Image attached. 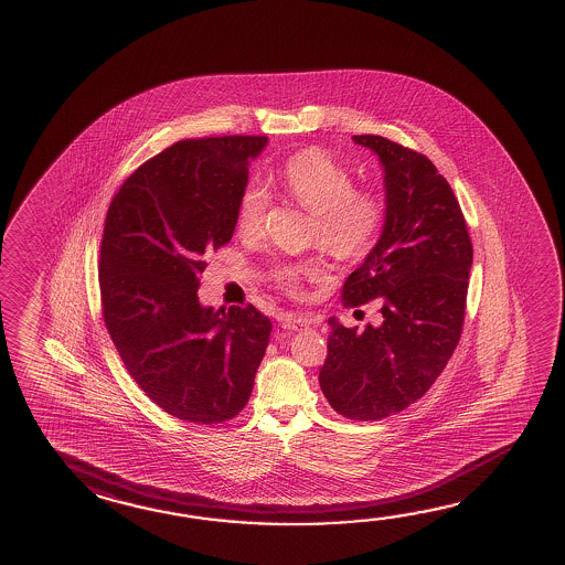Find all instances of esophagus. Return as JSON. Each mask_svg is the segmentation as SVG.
Wrapping results in <instances>:
<instances>
[{
	"mask_svg": "<svg viewBox=\"0 0 565 565\" xmlns=\"http://www.w3.org/2000/svg\"><path fill=\"white\" fill-rule=\"evenodd\" d=\"M279 326L289 331H297V329H303L309 326V319L307 317L294 316V313H286V316L279 317Z\"/></svg>",
	"mask_w": 565,
	"mask_h": 565,
	"instance_id": "1",
	"label": "esophagus"
}]
</instances>
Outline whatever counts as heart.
I'll return each instance as SVG.
<instances>
[{
	"label": "heart",
	"mask_w": 565,
	"mask_h": 565,
	"mask_svg": "<svg viewBox=\"0 0 565 565\" xmlns=\"http://www.w3.org/2000/svg\"><path fill=\"white\" fill-rule=\"evenodd\" d=\"M287 196L313 214L311 239L341 259H359L375 246L385 222V202L375 190L355 189L353 174L323 150L297 152L281 170ZM268 189L249 182L238 202V228L244 236H258L269 209ZM321 266L279 264L274 278L296 291L303 278H316Z\"/></svg>",
	"instance_id": "heart-1"
}]
</instances>
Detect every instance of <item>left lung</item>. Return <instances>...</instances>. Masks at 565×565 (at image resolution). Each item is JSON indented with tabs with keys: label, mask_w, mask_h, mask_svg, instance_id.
Returning <instances> with one entry per match:
<instances>
[{
	"label": "left lung",
	"mask_w": 565,
	"mask_h": 565,
	"mask_svg": "<svg viewBox=\"0 0 565 565\" xmlns=\"http://www.w3.org/2000/svg\"><path fill=\"white\" fill-rule=\"evenodd\" d=\"M385 172V224L347 278V306L381 301L383 321L356 331L331 317L319 385L351 420H379L413 405L455 353L465 323L472 242L455 192L425 154L356 135Z\"/></svg>",
	"instance_id": "obj_1"
}]
</instances>
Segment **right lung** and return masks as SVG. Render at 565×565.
Wrapping results in <instances>:
<instances>
[{"mask_svg": "<svg viewBox=\"0 0 565 565\" xmlns=\"http://www.w3.org/2000/svg\"><path fill=\"white\" fill-rule=\"evenodd\" d=\"M268 137L180 140L135 170L100 242L105 326L152 403L218 425L248 403L271 321L254 306L204 307L200 274L238 222L249 160Z\"/></svg>", "mask_w": 565, "mask_h": 565, "instance_id": "1", "label": "right lung"}]
</instances>
